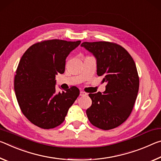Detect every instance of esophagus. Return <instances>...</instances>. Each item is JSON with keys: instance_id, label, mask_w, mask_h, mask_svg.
Here are the masks:
<instances>
[{"instance_id": "1", "label": "esophagus", "mask_w": 161, "mask_h": 161, "mask_svg": "<svg viewBox=\"0 0 161 161\" xmlns=\"http://www.w3.org/2000/svg\"><path fill=\"white\" fill-rule=\"evenodd\" d=\"M88 95V93H86V92H84L83 91H80V96H87Z\"/></svg>"}]
</instances>
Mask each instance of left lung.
<instances>
[{"mask_svg": "<svg viewBox=\"0 0 161 161\" xmlns=\"http://www.w3.org/2000/svg\"><path fill=\"white\" fill-rule=\"evenodd\" d=\"M81 46L97 60V75L106 82L103 93H90L91 106L86 110L92 125L110 130L124 123L132 111L139 89L136 63L120 45L106 41L83 42Z\"/></svg>", "mask_w": 161, "mask_h": 161, "instance_id": "left-lung-1", "label": "left lung"}]
</instances>
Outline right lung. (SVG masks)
Returning a JSON list of instances; mask_svg holds the SVG:
<instances>
[{"mask_svg": "<svg viewBox=\"0 0 161 161\" xmlns=\"http://www.w3.org/2000/svg\"><path fill=\"white\" fill-rule=\"evenodd\" d=\"M80 41L58 39L31 46L20 58L14 79L15 96L21 111L33 124L43 129L61 124L78 98L75 86L56 92V75L65 72V59Z\"/></svg>", "mask_w": 161, "mask_h": 161, "instance_id": "add662e5", "label": "right lung"}]
</instances>
